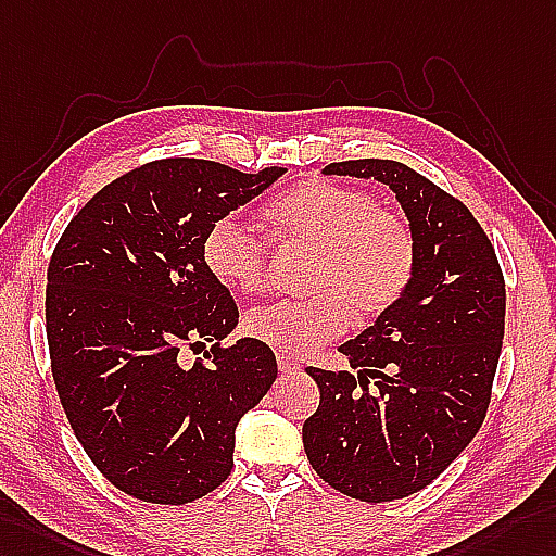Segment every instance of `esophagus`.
I'll use <instances>...</instances> for the list:
<instances>
[{
    "mask_svg": "<svg viewBox=\"0 0 556 556\" xmlns=\"http://www.w3.org/2000/svg\"><path fill=\"white\" fill-rule=\"evenodd\" d=\"M278 370H280V375H296L302 370V363L294 361L288 354H278Z\"/></svg>",
    "mask_w": 556,
    "mask_h": 556,
    "instance_id": "esophagus-1",
    "label": "esophagus"
}]
</instances>
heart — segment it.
Instances as JSON below:
<instances>
[{
	"label": "heart",
	"instance_id": "heart-1",
	"mask_svg": "<svg viewBox=\"0 0 556 556\" xmlns=\"http://www.w3.org/2000/svg\"><path fill=\"white\" fill-rule=\"evenodd\" d=\"M280 245L314 250L304 300L254 306L245 332L282 354H300L340 337L349 320L370 323L394 306L415 274V236L399 214L380 210L358 188L306 181L266 207ZM202 260L226 288L262 290L268 245L238 214L214 219L202 240Z\"/></svg>",
	"mask_w": 556,
	"mask_h": 556
}]
</instances>
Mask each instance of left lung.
I'll list each match as a JSON object with an SVG mask.
<instances>
[{
  "instance_id": "8db88e82",
  "label": "left lung",
  "mask_w": 556,
  "mask_h": 556,
  "mask_svg": "<svg viewBox=\"0 0 556 556\" xmlns=\"http://www.w3.org/2000/svg\"><path fill=\"white\" fill-rule=\"evenodd\" d=\"M387 184L408 216V290L340 346L356 372L306 368L320 389L302 427L318 477L363 503L422 491L483 425L505 337V278L489 236L443 188L396 160L323 169Z\"/></svg>"
}]
</instances>
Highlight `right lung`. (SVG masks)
<instances>
[{
	"instance_id": "right-lung-1",
	"label": "right lung",
	"mask_w": 556,
	"mask_h": 556,
	"mask_svg": "<svg viewBox=\"0 0 556 556\" xmlns=\"http://www.w3.org/2000/svg\"><path fill=\"white\" fill-rule=\"evenodd\" d=\"M286 174L167 157L122 174L67 224L47 270V340L63 410L122 493L186 505L233 467L236 427L276 382L270 346H222L238 306L202 260L214 219ZM211 342L193 366L184 345Z\"/></svg>"
}]
</instances>
